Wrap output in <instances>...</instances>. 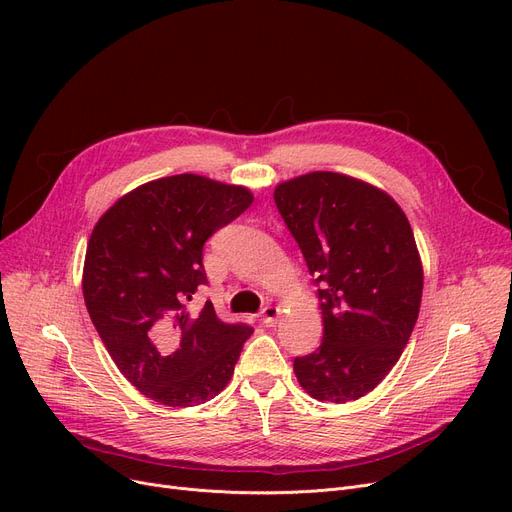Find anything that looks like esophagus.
<instances>
[{
  "instance_id": "34e87169",
  "label": "esophagus",
  "mask_w": 512,
  "mask_h": 512,
  "mask_svg": "<svg viewBox=\"0 0 512 512\" xmlns=\"http://www.w3.org/2000/svg\"><path fill=\"white\" fill-rule=\"evenodd\" d=\"M278 317H280V309L278 307H274V305H267V307H263V311H261V321L263 324L267 326V328H272L276 321H278Z\"/></svg>"
}]
</instances>
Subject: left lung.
Wrapping results in <instances>:
<instances>
[{
    "label": "left lung",
    "mask_w": 512,
    "mask_h": 512,
    "mask_svg": "<svg viewBox=\"0 0 512 512\" xmlns=\"http://www.w3.org/2000/svg\"><path fill=\"white\" fill-rule=\"evenodd\" d=\"M282 220L315 276L324 338L294 359L317 400H357L378 386L419 315L423 267L398 203L363 180L311 172L274 191Z\"/></svg>",
    "instance_id": "8db88e82"
}]
</instances>
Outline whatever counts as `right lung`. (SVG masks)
<instances>
[{
  "label": "right lung",
  "instance_id": "add662e5",
  "mask_svg": "<svg viewBox=\"0 0 512 512\" xmlns=\"http://www.w3.org/2000/svg\"><path fill=\"white\" fill-rule=\"evenodd\" d=\"M253 203L245 186L178 174L134 188L107 209L87 245L83 294L93 326L124 378L168 407H193L230 382L247 324H226L211 301L205 240Z\"/></svg>",
  "mask_w": 512,
  "mask_h": 512
}]
</instances>
